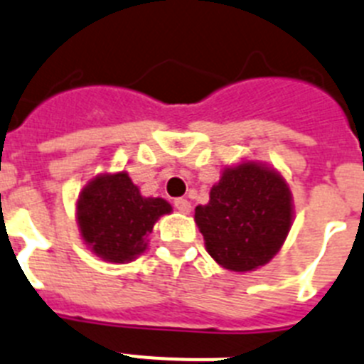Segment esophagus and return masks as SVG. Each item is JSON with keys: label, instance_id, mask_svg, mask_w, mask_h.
I'll return each instance as SVG.
<instances>
[{"label": "esophagus", "instance_id": "34e87169", "mask_svg": "<svg viewBox=\"0 0 364 364\" xmlns=\"http://www.w3.org/2000/svg\"><path fill=\"white\" fill-rule=\"evenodd\" d=\"M173 207L178 208L179 213H183V214H188V213H191V210H192L191 201L185 200V198H178V200L173 201Z\"/></svg>", "mask_w": 364, "mask_h": 364}]
</instances>
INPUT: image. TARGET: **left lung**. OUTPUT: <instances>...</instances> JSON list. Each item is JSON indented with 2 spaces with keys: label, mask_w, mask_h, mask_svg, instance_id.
I'll list each match as a JSON object with an SVG mask.
<instances>
[{
  "label": "left lung",
  "mask_w": 364,
  "mask_h": 364,
  "mask_svg": "<svg viewBox=\"0 0 364 364\" xmlns=\"http://www.w3.org/2000/svg\"><path fill=\"white\" fill-rule=\"evenodd\" d=\"M293 196L274 168L258 161L225 166L207 205L196 207L205 249L221 267L255 271L280 251L293 225Z\"/></svg>",
  "instance_id": "left-lung-1"
}]
</instances>
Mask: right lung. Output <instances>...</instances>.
I'll return each mask as SVG.
<instances>
[{
  "label": "right lung",
  "instance_id": "obj_1",
  "mask_svg": "<svg viewBox=\"0 0 364 364\" xmlns=\"http://www.w3.org/2000/svg\"><path fill=\"white\" fill-rule=\"evenodd\" d=\"M172 213L163 198H146L128 172L99 173L78 194L77 223L91 252L112 264H128L148 247L156 221Z\"/></svg>",
  "mask_w": 364,
  "mask_h": 364
}]
</instances>
